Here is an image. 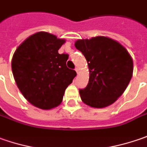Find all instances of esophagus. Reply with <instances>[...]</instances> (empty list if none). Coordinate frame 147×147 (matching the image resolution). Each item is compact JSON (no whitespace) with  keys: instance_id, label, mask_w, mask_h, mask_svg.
Wrapping results in <instances>:
<instances>
[{"instance_id":"34e87169","label":"esophagus","mask_w":147,"mask_h":147,"mask_svg":"<svg viewBox=\"0 0 147 147\" xmlns=\"http://www.w3.org/2000/svg\"><path fill=\"white\" fill-rule=\"evenodd\" d=\"M75 71H76V73H78V72H79V69H78L77 67H76V68H75Z\"/></svg>"}]
</instances>
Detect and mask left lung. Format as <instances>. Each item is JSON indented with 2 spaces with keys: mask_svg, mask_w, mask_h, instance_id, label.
Returning a JSON list of instances; mask_svg holds the SVG:
<instances>
[{
  "mask_svg": "<svg viewBox=\"0 0 147 147\" xmlns=\"http://www.w3.org/2000/svg\"><path fill=\"white\" fill-rule=\"evenodd\" d=\"M75 46L85 56L90 70L89 83L80 89L81 100L94 108L114 103L124 92L133 72V61L119 42L104 36L79 39Z\"/></svg>",
  "mask_w": 147,
  "mask_h": 147,
  "instance_id": "obj_1",
  "label": "left lung"
}]
</instances>
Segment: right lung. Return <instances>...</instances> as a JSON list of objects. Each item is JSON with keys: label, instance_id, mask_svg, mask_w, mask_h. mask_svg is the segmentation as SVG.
<instances>
[{"label": "right lung", "instance_id": "1", "mask_svg": "<svg viewBox=\"0 0 147 147\" xmlns=\"http://www.w3.org/2000/svg\"><path fill=\"white\" fill-rule=\"evenodd\" d=\"M64 42L53 34L38 32L26 38L13 55L11 67L16 85L37 108L51 109L59 105L76 76L67 67L68 55L58 53Z\"/></svg>", "mask_w": 147, "mask_h": 147}]
</instances>
